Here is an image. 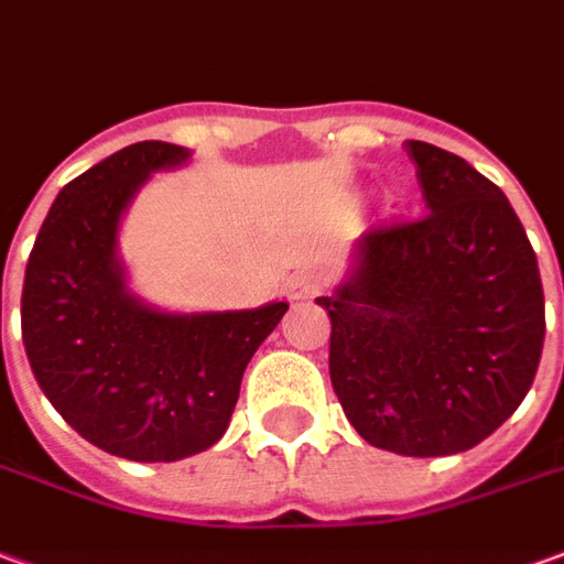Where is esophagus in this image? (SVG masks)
Instances as JSON below:
<instances>
[{
	"mask_svg": "<svg viewBox=\"0 0 564 564\" xmlns=\"http://www.w3.org/2000/svg\"><path fill=\"white\" fill-rule=\"evenodd\" d=\"M326 286V278H323L321 271L305 269V271H295L293 278L286 281V295L299 302V299H311V295H317Z\"/></svg>",
	"mask_w": 564,
	"mask_h": 564,
	"instance_id": "1",
	"label": "esophagus"
}]
</instances>
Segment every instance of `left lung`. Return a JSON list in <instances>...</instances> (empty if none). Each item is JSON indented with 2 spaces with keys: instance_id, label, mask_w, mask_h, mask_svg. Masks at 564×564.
<instances>
[{
  "instance_id": "8db88e82",
  "label": "left lung",
  "mask_w": 564,
  "mask_h": 564,
  "mask_svg": "<svg viewBox=\"0 0 564 564\" xmlns=\"http://www.w3.org/2000/svg\"><path fill=\"white\" fill-rule=\"evenodd\" d=\"M419 223L364 231L329 311V378L369 446L409 458L482 443L525 400L543 350V286L501 188L467 161L405 140Z\"/></svg>"
}]
</instances>
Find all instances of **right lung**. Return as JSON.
<instances>
[{
	"label": "right lung",
	"instance_id": "add662e5",
	"mask_svg": "<svg viewBox=\"0 0 564 564\" xmlns=\"http://www.w3.org/2000/svg\"><path fill=\"white\" fill-rule=\"evenodd\" d=\"M183 145L145 140L61 188L39 228L21 295L39 388L88 443L128 460H180L219 443L243 369L286 302L247 311H161L128 286L121 216ZM2 317V295H0Z\"/></svg>",
	"mask_w": 564,
	"mask_h": 564
}]
</instances>
